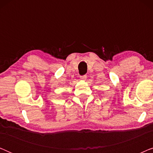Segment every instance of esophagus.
I'll list each match as a JSON object with an SVG mask.
<instances>
[{"label":"esophagus","mask_w":153,"mask_h":153,"mask_svg":"<svg viewBox=\"0 0 153 153\" xmlns=\"http://www.w3.org/2000/svg\"><path fill=\"white\" fill-rule=\"evenodd\" d=\"M86 78H87L86 75H83V76H81L80 77L81 80H82V81H85V79H86Z\"/></svg>","instance_id":"obj_1"}]
</instances>
